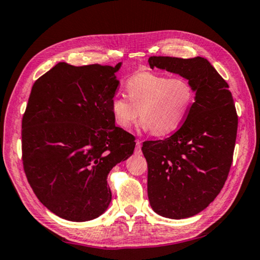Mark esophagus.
<instances>
[{
	"instance_id": "esophagus-1",
	"label": "esophagus",
	"mask_w": 260,
	"mask_h": 260,
	"mask_svg": "<svg viewBox=\"0 0 260 260\" xmlns=\"http://www.w3.org/2000/svg\"><path fill=\"white\" fill-rule=\"evenodd\" d=\"M135 153H136V155H141V153H142V150H141V141L140 140H136Z\"/></svg>"
}]
</instances>
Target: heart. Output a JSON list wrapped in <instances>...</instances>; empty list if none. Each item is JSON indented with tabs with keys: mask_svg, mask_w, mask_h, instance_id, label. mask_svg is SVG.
Segmentation results:
<instances>
[{
	"mask_svg": "<svg viewBox=\"0 0 260 260\" xmlns=\"http://www.w3.org/2000/svg\"><path fill=\"white\" fill-rule=\"evenodd\" d=\"M125 95H116L111 111L116 124L127 129L140 116L142 128L155 136L172 133L182 124L195 100L187 79L169 78L155 72H140L126 81Z\"/></svg>",
	"mask_w": 260,
	"mask_h": 260,
	"instance_id": "obj_1",
	"label": "heart"
}]
</instances>
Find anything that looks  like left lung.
Returning a JSON list of instances; mask_svg holds the SVG:
<instances>
[{
    "label": "left lung",
    "instance_id": "8db88e82",
    "mask_svg": "<svg viewBox=\"0 0 260 260\" xmlns=\"http://www.w3.org/2000/svg\"><path fill=\"white\" fill-rule=\"evenodd\" d=\"M150 68L180 74L195 102L170 138L144 141L148 197L162 217L183 219L203 211L225 184L234 153L237 113L228 83L203 57H149Z\"/></svg>",
    "mask_w": 260,
    "mask_h": 260
}]
</instances>
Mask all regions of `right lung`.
I'll return each instance as SVG.
<instances>
[{
  "mask_svg": "<svg viewBox=\"0 0 260 260\" xmlns=\"http://www.w3.org/2000/svg\"><path fill=\"white\" fill-rule=\"evenodd\" d=\"M116 67L64 61L34 82L21 121V159L39 201L58 217L88 221L111 202L108 174L134 151L114 125Z\"/></svg>",
  "mask_w": 260,
  "mask_h": 260,
  "instance_id": "right-lung-1",
  "label": "right lung"
}]
</instances>
